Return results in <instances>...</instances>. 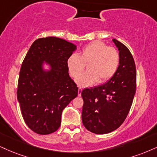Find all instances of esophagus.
Instances as JSON below:
<instances>
[{"label": "esophagus", "mask_w": 157, "mask_h": 157, "mask_svg": "<svg viewBox=\"0 0 157 157\" xmlns=\"http://www.w3.org/2000/svg\"><path fill=\"white\" fill-rule=\"evenodd\" d=\"M82 88H78V96L82 95Z\"/></svg>", "instance_id": "1"}]
</instances>
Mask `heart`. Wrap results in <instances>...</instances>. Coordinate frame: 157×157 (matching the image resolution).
Listing matches in <instances>:
<instances>
[{
  "mask_svg": "<svg viewBox=\"0 0 157 157\" xmlns=\"http://www.w3.org/2000/svg\"><path fill=\"white\" fill-rule=\"evenodd\" d=\"M120 55L115 48L109 47L100 40L88 44L81 51L80 56L72 54L67 60L70 75L76 78L88 64L87 72L75 80L78 86L85 87L99 83L108 82L115 75L119 66Z\"/></svg>",
  "mask_w": 157,
  "mask_h": 157,
  "instance_id": "heart-1",
  "label": "heart"
}]
</instances>
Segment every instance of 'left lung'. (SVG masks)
<instances>
[{"label":"left lung","mask_w":157,"mask_h":157,"mask_svg":"<svg viewBox=\"0 0 157 157\" xmlns=\"http://www.w3.org/2000/svg\"><path fill=\"white\" fill-rule=\"evenodd\" d=\"M119 52V66L105 84L82 92V122L87 130L107 134L121 125L132 106L136 90V68L128 48L113 39Z\"/></svg>","instance_id":"8db88e82"}]
</instances>
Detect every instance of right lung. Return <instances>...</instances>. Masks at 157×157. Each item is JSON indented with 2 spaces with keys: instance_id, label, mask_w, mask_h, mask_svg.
<instances>
[{
  "instance_id": "1",
  "label": "right lung",
  "mask_w": 157,
  "mask_h": 157,
  "mask_svg": "<svg viewBox=\"0 0 157 157\" xmlns=\"http://www.w3.org/2000/svg\"><path fill=\"white\" fill-rule=\"evenodd\" d=\"M76 46L57 37L40 38L30 46L19 71L17 100L25 124L34 132L49 135L61 124L63 109L78 95L67 60ZM50 71H43V63Z\"/></svg>"
}]
</instances>
